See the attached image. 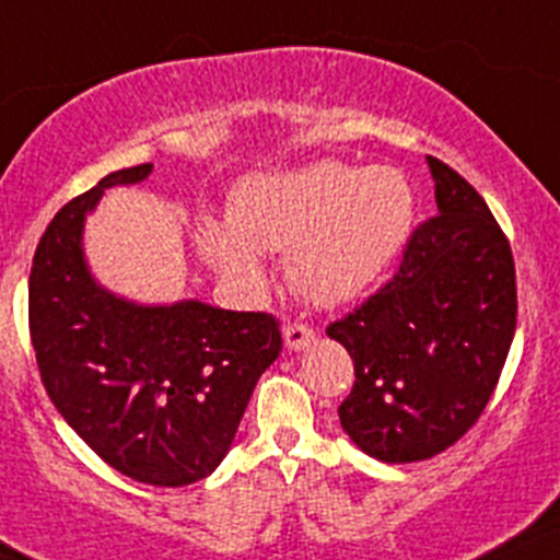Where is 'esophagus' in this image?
Returning a JSON list of instances; mask_svg holds the SVG:
<instances>
[{"mask_svg": "<svg viewBox=\"0 0 560 560\" xmlns=\"http://www.w3.org/2000/svg\"><path fill=\"white\" fill-rule=\"evenodd\" d=\"M283 340H285V346H289V349L300 351V349H305V346H311L313 340H316V332H313L307 324L289 322L283 327Z\"/></svg>", "mask_w": 560, "mask_h": 560, "instance_id": "obj_1", "label": "esophagus"}]
</instances>
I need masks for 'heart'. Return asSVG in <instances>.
Listing matches in <instances>:
<instances>
[{
  "mask_svg": "<svg viewBox=\"0 0 560 560\" xmlns=\"http://www.w3.org/2000/svg\"><path fill=\"white\" fill-rule=\"evenodd\" d=\"M415 189L396 167L316 162L249 175L233 189L231 220L203 217L195 242L238 285L264 280L260 253H283L296 294L343 305L385 275L412 231Z\"/></svg>",
  "mask_w": 560,
  "mask_h": 560,
  "instance_id": "b5f03b06",
  "label": "heart"
}]
</instances>
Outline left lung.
Here are the masks:
<instances>
[{"label":"left lung","mask_w":560,"mask_h":560,"mask_svg":"<svg viewBox=\"0 0 560 560\" xmlns=\"http://www.w3.org/2000/svg\"><path fill=\"white\" fill-rule=\"evenodd\" d=\"M436 214L376 294L327 327L354 385L338 407L360 451L404 465L443 454L481 418L516 327L509 238L483 197L429 156Z\"/></svg>","instance_id":"left-lung-1"}]
</instances>
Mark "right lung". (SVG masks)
<instances>
[{
  "label": "right lung",
  "mask_w": 560,
  "mask_h": 560,
  "mask_svg": "<svg viewBox=\"0 0 560 560\" xmlns=\"http://www.w3.org/2000/svg\"><path fill=\"white\" fill-rule=\"evenodd\" d=\"M151 170L109 173L57 211L32 258L30 335L51 404L106 465L153 487H186L225 459L283 338L269 313L197 300L137 305L95 283L84 217L104 189L140 184Z\"/></svg>",
  "instance_id": "add662e5"
}]
</instances>
